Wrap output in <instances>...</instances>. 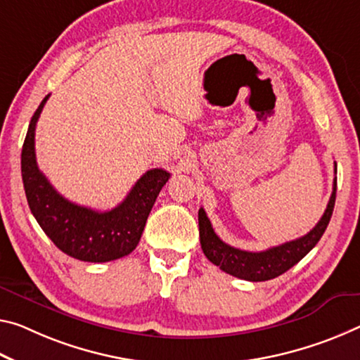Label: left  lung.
Returning a JSON list of instances; mask_svg holds the SVG:
<instances>
[{"label":"left lung","mask_w":360,"mask_h":360,"mask_svg":"<svg viewBox=\"0 0 360 360\" xmlns=\"http://www.w3.org/2000/svg\"><path fill=\"white\" fill-rule=\"evenodd\" d=\"M336 167V165H335ZM336 173V169H335ZM336 198V178L333 181V192L330 197L327 210H325L321 221L316 227L306 236L296 238V240L287 242L272 247L264 252H243V250L233 248L227 245L216 236L211 222L208 219L205 210H198V229H200V243L202 250L207 258L213 264L219 266L227 274L233 277L243 278L250 282H264L282 276L290 267H293L296 262H300L304 256L316 247L321 240L325 229H327L330 218H332L333 207Z\"/></svg>","instance_id":"left-lung-1"}]
</instances>
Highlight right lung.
Here are the masks:
<instances>
[{
  "label": "right lung",
  "instance_id": "right-lung-1",
  "mask_svg": "<svg viewBox=\"0 0 360 360\" xmlns=\"http://www.w3.org/2000/svg\"><path fill=\"white\" fill-rule=\"evenodd\" d=\"M49 94L33 113L22 147V181L28 207L44 233L72 258L88 262L113 261L138 247L146 221L169 173L149 169L133 186L127 198L110 211H96L68 202L38 169L35 128Z\"/></svg>",
  "mask_w": 360,
  "mask_h": 360
}]
</instances>
